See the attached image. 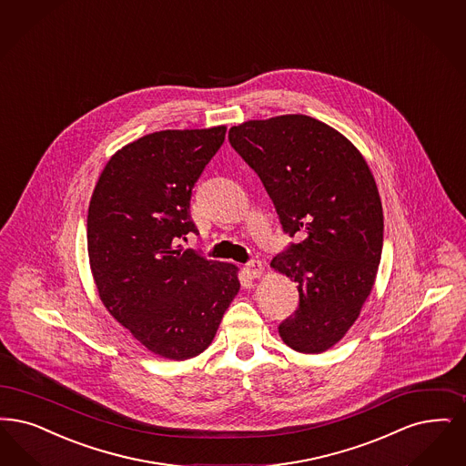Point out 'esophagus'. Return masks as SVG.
Listing matches in <instances>:
<instances>
[{"label":"esophagus","mask_w":466,"mask_h":466,"mask_svg":"<svg viewBox=\"0 0 466 466\" xmlns=\"http://www.w3.org/2000/svg\"><path fill=\"white\" fill-rule=\"evenodd\" d=\"M244 272L249 278H260L261 272H263V265H261L260 260H249L244 265Z\"/></svg>","instance_id":"34e87169"}]
</instances>
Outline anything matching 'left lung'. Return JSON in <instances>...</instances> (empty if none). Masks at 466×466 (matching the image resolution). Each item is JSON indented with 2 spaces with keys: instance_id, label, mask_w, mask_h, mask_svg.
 <instances>
[{
  "instance_id": "left-lung-1",
  "label": "left lung",
  "mask_w": 466,
  "mask_h": 466,
  "mask_svg": "<svg viewBox=\"0 0 466 466\" xmlns=\"http://www.w3.org/2000/svg\"><path fill=\"white\" fill-rule=\"evenodd\" d=\"M228 142L258 177L291 242L272 267L299 284L279 335L297 352L333 347L371 293L383 249V209L371 169L331 127L303 114L248 121Z\"/></svg>"
}]
</instances>
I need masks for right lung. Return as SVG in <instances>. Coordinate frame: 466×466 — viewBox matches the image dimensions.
I'll return each instance as SVG.
<instances>
[{
	"label": "right lung",
	"instance_id": "add662e5",
	"mask_svg": "<svg viewBox=\"0 0 466 466\" xmlns=\"http://www.w3.org/2000/svg\"><path fill=\"white\" fill-rule=\"evenodd\" d=\"M225 127L156 131L117 150L88 208V255L100 299L147 350L201 354L239 291L238 268L180 239L198 234L190 196Z\"/></svg>",
	"mask_w": 466,
	"mask_h": 466
}]
</instances>
